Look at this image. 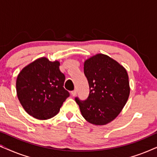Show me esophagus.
Returning a JSON list of instances; mask_svg holds the SVG:
<instances>
[{"label":"esophagus","mask_w":157,"mask_h":157,"mask_svg":"<svg viewBox=\"0 0 157 157\" xmlns=\"http://www.w3.org/2000/svg\"><path fill=\"white\" fill-rule=\"evenodd\" d=\"M71 94H72L73 96H76V90L75 89V90H74V91H71Z\"/></svg>","instance_id":"34e87169"}]
</instances>
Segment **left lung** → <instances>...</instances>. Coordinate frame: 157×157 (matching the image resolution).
<instances>
[{
	"mask_svg": "<svg viewBox=\"0 0 157 157\" xmlns=\"http://www.w3.org/2000/svg\"><path fill=\"white\" fill-rule=\"evenodd\" d=\"M84 74L89 96L84 101L76 98L83 117L94 125H105L119 114L130 94L125 68L107 55L98 53L86 59Z\"/></svg>",
	"mask_w": 157,
	"mask_h": 157,
	"instance_id": "left-lung-1",
	"label": "left lung"
}]
</instances>
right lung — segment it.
I'll list each match as a JSON object with an SVG mask.
<instances>
[{"label":"right lung","instance_id":"right-lung-1","mask_svg":"<svg viewBox=\"0 0 157 157\" xmlns=\"http://www.w3.org/2000/svg\"><path fill=\"white\" fill-rule=\"evenodd\" d=\"M60 62L41 57L25 66L16 80V92L23 108L40 120L55 117L69 96L63 88L65 76Z\"/></svg>","mask_w":157,"mask_h":157}]
</instances>
